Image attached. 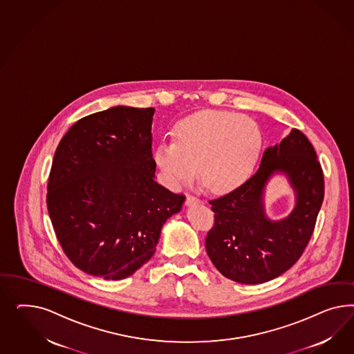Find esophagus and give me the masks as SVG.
Instances as JSON below:
<instances>
[{"label": "esophagus", "instance_id": "34e87169", "mask_svg": "<svg viewBox=\"0 0 354 354\" xmlns=\"http://www.w3.org/2000/svg\"><path fill=\"white\" fill-rule=\"evenodd\" d=\"M203 204V201L194 196H187V200H185V205L187 206H192V205Z\"/></svg>", "mask_w": 354, "mask_h": 354}]
</instances>
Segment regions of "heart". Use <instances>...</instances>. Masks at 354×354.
<instances>
[{
    "label": "heart",
    "instance_id": "b5f03b06",
    "mask_svg": "<svg viewBox=\"0 0 354 354\" xmlns=\"http://www.w3.org/2000/svg\"><path fill=\"white\" fill-rule=\"evenodd\" d=\"M262 145L256 120L234 111L205 110L178 122L172 140L156 147L153 161L169 188H180L197 170L205 188L228 193L249 179Z\"/></svg>",
    "mask_w": 354,
    "mask_h": 354
}]
</instances>
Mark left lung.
<instances>
[{"label":"left lung","mask_w":354,"mask_h":354,"mask_svg":"<svg viewBox=\"0 0 354 354\" xmlns=\"http://www.w3.org/2000/svg\"><path fill=\"white\" fill-rule=\"evenodd\" d=\"M284 174L295 192L291 214L278 221L264 210L269 179ZM324 197L321 163L308 138L293 129L265 150L257 172L235 191L210 201L214 225L206 253L218 271L241 284H261L292 268L310 240Z\"/></svg>","instance_id":"1"}]
</instances>
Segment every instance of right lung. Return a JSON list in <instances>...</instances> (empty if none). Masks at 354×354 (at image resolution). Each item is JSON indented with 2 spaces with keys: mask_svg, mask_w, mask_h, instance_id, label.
Returning a JSON list of instances; mask_svg holds the SVG:
<instances>
[{
  "mask_svg": "<svg viewBox=\"0 0 354 354\" xmlns=\"http://www.w3.org/2000/svg\"><path fill=\"white\" fill-rule=\"evenodd\" d=\"M154 109L114 106L77 120L54 153L46 205L66 256L89 275L120 280L156 252L185 197L156 182Z\"/></svg>",
  "mask_w": 354,
  "mask_h": 354,
  "instance_id": "right-lung-1",
  "label": "right lung"
}]
</instances>
